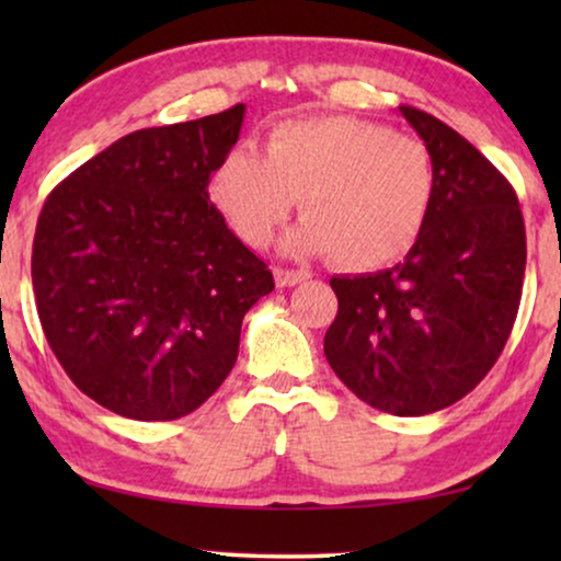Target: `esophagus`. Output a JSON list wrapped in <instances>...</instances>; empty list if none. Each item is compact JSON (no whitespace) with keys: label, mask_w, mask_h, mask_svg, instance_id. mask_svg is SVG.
<instances>
[{"label":"esophagus","mask_w":561,"mask_h":561,"mask_svg":"<svg viewBox=\"0 0 561 561\" xmlns=\"http://www.w3.org/2000/svg\"><path fill=\"white\" fill-rule=\"evenodd\" d=\"M309 278H311V273L301 271V267H298V271H294V267H275V283H278L280 288L298 286V283H304Z\"/></svg>","instance_id":"34e87169"}]
</instances>
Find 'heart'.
I'll use <instances>...</instances> for the list:
<instances>
[{"label":"heart","mask_w":561,"mask_h":561,"mask_svg":"<svg viewBox=\"0 0 561 561\" xmlns=\"http://www.w3.org/2000/svg\"><path fill=\"white\" fill-rule=\"evenodd\" d=\"M211 198L242 242L271 240L301 198L286 250L327 252L347 271H375L416 244L434 202L432 152L411 135L357 117H309L273 127L265 156L229 150Z\"/></svg>","instance_id":"b5f03b06"}]
</instances>
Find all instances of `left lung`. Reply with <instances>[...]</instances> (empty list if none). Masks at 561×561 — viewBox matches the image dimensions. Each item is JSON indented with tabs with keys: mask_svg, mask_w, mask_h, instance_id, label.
<instances>
[{
	"mask_svg": "<svg viewBox=\"0 0 561 561\" xmlns=\"http://www.w3.org/2000/svg\"><path fill=\"white\" fill-rule=\"evenodd\" d=\"M432 152L434 202L419 240L388 271L332 278L324 355L373 409L424 416L490 373L516 321L526 227L508 179L442 119L401 106Z\"/></svg>",
	"mask_w": 561,
	"mask_h": 561,
	"instance_id": "8db88e82",
	"label": "left lung"
}]
</instances>
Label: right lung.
Segmentation results:
<instances>
[{
  "label": "right lung",
  "instance_id": "obj_1",
  "mask_svg": "<svg viewBox=\"0 0 561 561\" xmlns=\"http://www.w3.org/2000/svg\"><path fill=\"white\" fill-rule=\"evenodd\" d=\"M244 104L137 129L45 198L33 240L37 317L73 386L135 421L196 411L237 363L273 273L209 202Z\"/></svg>",
  "mask_w": 561,
  "mask_h": 561
}]
</instances>
